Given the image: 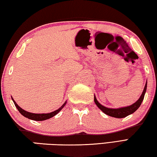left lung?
Returning a JSON list of instances; mask_svg holds the SVG:
<instances>
[{"mask_svg":"<svg viewBox=\"0 0 157 157\" xmlns=\"http://www.w3.org/2000/svg\"><path fill=\"white\" fill-rule=\"evenodd\" d=\"M146 88H147V82L146 83V85H145L142 94H141V96H140V98H139L137 101L135 102L134 104H132V105L126 106V107H122L120 109H109L107 107H105V106L100 105V103L98 102L97 99L96 98V96H94V102H95L96 105L98 106V107L100 110L104 112L105 114L109 115V116L117 117V118L125 117L133 113L135 111H137V109L140 107L141 102H142L144 98L145 94H146Z\"/></svg>","mask_w":157,"mask_h":157,"instance_id":"obj_1","label":"left lung"}]
</instances>
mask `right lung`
<instances>
[{
	"mask_svg": "<svg viewBox=\"0 0 157 157\" xmlns=\"http://www.w3.org/2000/svg\"><path fill=\"white\" fill-rule=\"evenodd\" d=\"M12 100L13 101V103L15 106H16V107L17 109V110L19 111V112L20 113H21L23 116H25V117H27L30 120H35V121H43V120H48L49 118H51L52 117L55 116V115H57L59 112L62 109H63V106L66 105V102L64 103V104L62 105L59 109H58L57 110H56L53 112H51V113H40V114H37V113H30V112H27L25 110H23L22 109H21L20 107V106L17 105V103L15 102V100L12 98Z\"/></svg>",
	"mask_w": 157,
	"mask_h": 157,
	"instance_id": "add662e5",
	"label": "right lung"
}]
</instances>
